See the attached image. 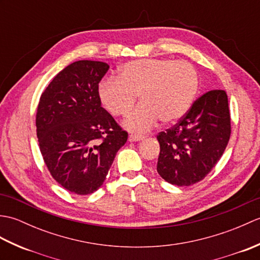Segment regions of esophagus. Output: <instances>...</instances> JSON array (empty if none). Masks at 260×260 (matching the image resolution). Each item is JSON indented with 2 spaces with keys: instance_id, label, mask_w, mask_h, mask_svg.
I'll return each mask as SVG.
<instances>
[{
  "instance_id": "esophagus-1",
  "label": "esophagus",
  "mask_w": 260,
  "mask_h": 260,
  "mask_svg": "<svg viewBox=\"0 0 260 260\" xmlns=\"http://www.w3.org/2000/svg\"><path fill=\"white\" fill-rule=\"evenodd\" d=\"M144 139V136L143 135H137V134H131L128 136V141L129 142H137V141H142Z\"/></svg>"
}]
</instances>
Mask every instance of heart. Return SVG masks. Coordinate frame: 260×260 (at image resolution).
Listing matches in <instances>:
<instances>
[{
    "label": "heart",
    "instance_id": "b5f03b06",
    "mask_svg": "<svg viewBox=\"0 0 260 260\" xmlns=\"http://www.w3.org/2000/svg\"><path fill=\"white\" fill-rule=\"evenodd\" d=\"M200 79L194 66L168 58L140 59L126 62L118 78L109 77L99 84V98L108 112L124 117L127 129L146 132L156 125L178 121L189 112L199 92Z\"/></svg>",
    "mask_w": 260,
    "mask_h": 260
}]
</instances>
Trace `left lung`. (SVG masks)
I'll use <instances>...</instances> for the list:
<instances>
[{"label": "left lung", "mask_w": 260, "mask_h": 260, "mask_svg": "<svg viewBox=\"0 0 260 260\" xmlns=\"http://www.w3.org/2000/svg\"><path fill=\"white\" fill-rule=\"evenodd\" d=\"M230 134L227 92L214 89L203 93L178 123L158 133L157 173L179 186L200 182L222 156Z\"/></svg>", "instance_id": "1"}]
</instances>
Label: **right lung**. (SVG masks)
I'll use <instances>...</instances> for the list:
<instances>
[{"label": "right lung", "instance_id": "obj_1", "mask_svg": "<svg viewBox=\"0 0 260 260\" xmlns=\"http://www.w3.org/2000/svg\"><path fill=\"white\" fill-rule=\"evenodd\" d=\"M109 66L79 60L67 66L42 92L36 126L39 147L52 178L86 196L104 183L128 134L102 107L98 84Z\"/></svg>", "mask_w": 260, "mask_h": 260}]
</instances>
